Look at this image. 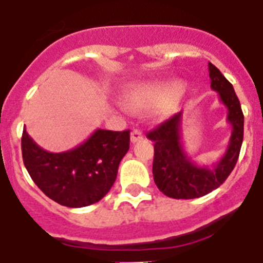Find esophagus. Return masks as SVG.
I'll list each match as a JSON object with an SVG mask.
<instances>
[{
    "label": "esophagus",
    "instance_id": "esophagus-1",
    "mask_svg": "<svg viewBox=\"0 0 263 263\" xmlns=\"http://www.w3.org/2000/svg\"><path fill=\"white\" fill-rule=\"evenodd\" d=\"M142 138H144V134H142V132H141L140 129H134L133 132H132V134H130V141H132L133 144L141 141Z\"/></svg>",
    "mask_w": 263,
    "mask_h": 263
}]
</instances>
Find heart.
Wrapping results in <instances>:
<instances>
[{
	"instance_id": "obj_1",
	"label": "heart",
	"mask_w": 263,
	"mask_h": 263,
	"mask_svg": "<svg viewBox=\"0 0 263 263\" xmlns=\"http://www.w3.org/2000/svg\"><path fill=\"white\" fill-rule=\"evenodd\" d=\"M183 80H157L134 84L125 92L126 106L132 111H151L156 108H168L184 92Z\"/></svg>"
}]
</instances>
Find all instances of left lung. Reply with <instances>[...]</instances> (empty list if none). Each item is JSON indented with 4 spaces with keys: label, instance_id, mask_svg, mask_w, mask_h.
Segmentation results:
<instances>
[{
    "label": "left lung",
    "instance_id": "8db88e82",
    "mask_svg": "<svg viewBox=\"0 0 263 263\" xmlns=\"http://www.w3.org/2000/svg\"><path fill=\"white\" fill-rule=\"evenodd\" d=\"M211 88L227 108V122L233 132L223 157L212 166L197 165L184 151L181 142L183 112H176L146 134L155 142L153 179L162 194L173 199H195L222 185L233 172L243 141V112L233 84L212 63H208Z\"/></svg>",
    "mask_w": 263,
    "mask_h": 263
}]
</instances>
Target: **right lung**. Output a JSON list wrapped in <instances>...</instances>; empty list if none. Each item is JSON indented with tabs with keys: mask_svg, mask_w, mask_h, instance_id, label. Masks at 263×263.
Masks as SVG:
<instances>
[{
	"mask_svg": "<svg viewBox=\"0 0 263 263\" xmlns=\"http://www.w3.org/2000/svg\"><path fill=\"white\" fill-rule=\"evenodd\" d=\"M129 130L97 129L79 146L51 153L24 129V165L49 199L69 208L86 207L101 200L116 181L119 162L129 151Z\"/></svg>",
	"mask_w": 263,
	"mask_h": 263,
	"instance_id": "1",
	"label": "right lung"
}]
</instances>
